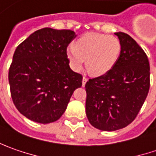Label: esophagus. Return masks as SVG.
I'll return each mask as SVG.
<instances>
[{
	"mask_svg": "<svg viewBox=\"0 0 156 156\" xmlns=\"http://www.w3.org/2000/svg\"><path fill=\"white\" fill-rule=\"evenodd\" d=\"M88 81V78H86V77H83V86H84L85 85V83H86V82Z\"/></svg>",
	"mask_w": 156,
	"mask_h": 156,
	"instance_id": "34e87169",
	"label": "esophagus"
}]
</instances>
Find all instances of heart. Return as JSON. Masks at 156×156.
Returning <instances> with one entry per match:
<instances>
[{"label":"heart","instance_id":"b5f03b06","mask_svg":"<svg viewBox=\"0 0 156 156\" xmlns=\"http://www.w3.org/2000/svg\"><path fill=\"white\" fill-rule=\"evenodd\" d=\"M121 53V44L114 36L89 33L74 44L68 45L66 55L75 71L82 70L87 58V66L95 75H105L115 66Z\"/></svg>","mask_w":156,"mask_h":156}]
</instances>
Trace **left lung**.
I'll return each instance as SVG.
<instances>
[{"mask_svg": "<svg viewBox=\"0 0 156 156\" xmlns=\"http://www.w3.org/2000/svg\"><path fill=\"white\" fill-rule=\"evenodd\" d=\"M121 53L108 73L85 83V111L90 123L104 131H114L135 120L148 96L149 62L136 41L127 34L115 33Z\"/></svg>", "mask_w": 156, "mask_h": 156, "instance_id": "1", "label": "left lung"}]
</instances>
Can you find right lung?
Segmentation results:
<instances>
[{
  "label": "right lung",
  "mask_w": 156,
  "mask_h": 156,
  "mask_svg": "<svg viewBox=\"0 0 156 156\" xmlns=\"http://www.w3.org/2000/svg\"><path fill=\"white\" fill-rule=\"evenodd\" d=\"M76 37L72 30L46 27L17 46L9 68L11 97L32 121L50 123L61 117L83 77L69 66L66 48Z\"/></svg>",
  "instance_id": "right-lung-1"
}]
</instances>
